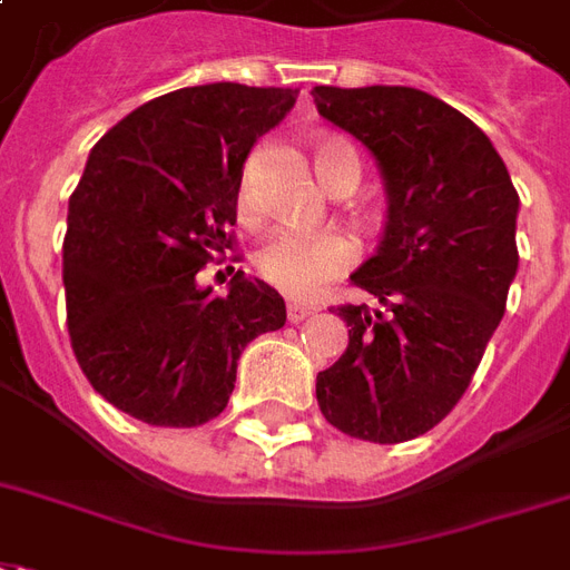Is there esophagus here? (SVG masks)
Segmentation results:
<instances>
[{
    "label": "esophagus",
    "instance_id": "obj_1",
    "mask_svg": "<svg viewBox=\"0 0 570 570\" xmlns=\"http://www.w3.org/2000/svg\"><path fill=\"white\" fill-rule=\"evenodd\" d=\"M315 306H309V303H288V321L291 324H301V321H306L309 315H315Z\"/></svg>",
    "mask_w": 570,
    "mask_h": 570
}]
</instances>
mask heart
Masks as SVG:
<instances>
[{
	"label": "heart",
	"mask_w": 570,
	"mask_h": 570,
	"mask_svg": "<svg viewBox=\"0 0 570 570\" xmlns=\"http://www.w3.org/2000/svg\"><path fill=\"white\" fill-rule=\"evenodd\" d=\"M342 158H354V153L340 140H327L318 147L315 168H318L324 186L331 183L333 170ZM237 204L243 219L255 216V188H252L249 174L243 177ZM354 258H357V249L345 234H336V230L303 234V230L279 228L273 230L255 252V269L261 273V279L269 282L273 288L288 297H312L324 282L345 273Z\"/></svg>",
	"instance_id": "1"
}]
</instances>
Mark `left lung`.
Masks as SVG:
<instances>
[{
  "mask_svg": "<svg viewBox=\"0 0 570 570\" xmlns=\"http://www.w3.org/2000/svg\"><path fill=\"white\" fill-rule=\"evenodd\" d=\"M315 107L370 149L387 222L351 273L381 309L340 306L348 348L318 372L321 414L345 435L396 444L444 421L504 315L517 276L520 195L490 138L412 87H315Z\"/></svg>",
  "mask_w": 570,
  "mask_h": 570,
  "instance_id": "left-lung-1",
  "label": "left lung"
}]
</instances>
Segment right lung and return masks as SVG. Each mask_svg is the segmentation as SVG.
<instances>
[{
    "mask_svg": "<svg viewBox=\"0 0 570 570\" xmlns=\"http://www.w3.org/2000/svg\"><path fill=\"white\" fill-rule=\"evenodd\" d=\"M297 89L204 83L158 96L98 140L68 200L62 282L89 384L153 426L225 412L237 361L285 301L243 269L216 297L198 269L230 249L243 165Z\"/></svg>",
    "mask_w": 570,
    "mask_h": 570,
    "instance_id": "right-lung-1",
    "label": "right lung"
}]
</instances>
